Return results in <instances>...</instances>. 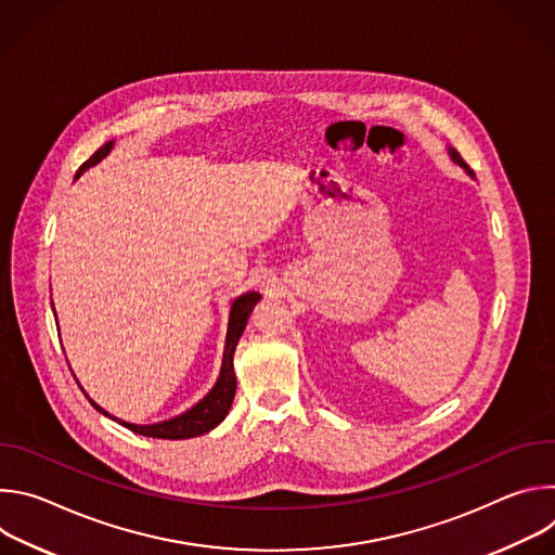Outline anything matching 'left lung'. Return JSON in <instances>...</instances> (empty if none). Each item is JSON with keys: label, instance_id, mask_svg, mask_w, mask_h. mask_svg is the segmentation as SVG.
I'll list each match as a JSON object with an SVG mask.
<instances>
[{"label": "left lung", "instance_id": "8db88e82", "mask_svg": "<svg viewBox=\"0 0 555 555\" xmlns=\"http://www.w3.org/2000/svg\"><path fill=\"white\" fill-rule=\"evenodd\" d=\"M450 157H452V160H454V163H456L461 169H465V173H467V176H472V178H474V171H472V169H469V167L463 163V157L459 155V151L450 149Z\"/></svg>", "mask_w": 555, "mask_h": 555}]
</instances>
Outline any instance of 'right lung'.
Returning a JSON list of instances; mask_svg holds the SVG:
<instances>
[{
  "label": "right lung",
  "mask_w": 555,
  "mask_h": 555,
  "mask_svg": "<svg viewBox=\"0 0 555 555\" xmlns=\"http://www.w3.org/2000/svg\"><path fill=\"white\" fill-rule=\"evenodd\" d=\"M114 146V140L105 142L88 163H83V167L78 169L76 178L81 176L86 169L99 165L103 157L112 151ZM261 294L259 292H246L242 294L240 298L232 300V307H230V321H228V334H225V349H223V362H221V371H219V377L215 382V386L208 390V395L204 400H199L195 406H191L186 413L173 417V420H167V422H157V424H146V426H138V424H129V422H122V420H116L112 417L107 411H103L94 400H90V395L86 392V398L90 400V404L101 411L105 417H112L116 420L118 424H122L125 428H129L131 433L135 435H144V437H155V439H191V437H199L208 430H212L215 426H219L223 422V417L228 415L230 406H232V400H234V390H236V377H234V366H232V356H234V349H236V343H240L246 325H248V319L250 313L255 309V305L259 302Z\"/></svg>",
  "instance_id": "1"
}]
</instances>
